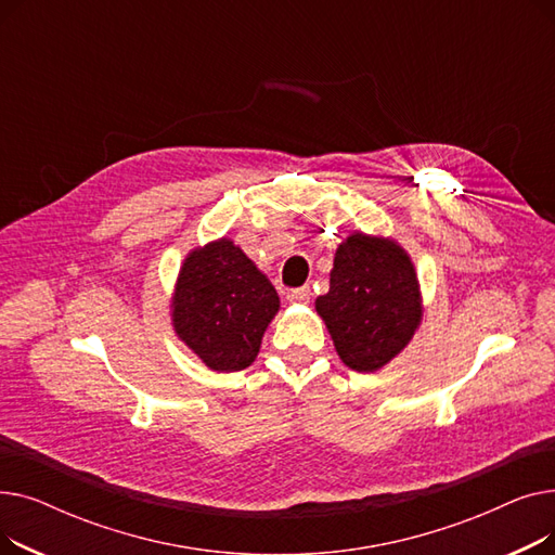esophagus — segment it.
Listing matches in <instances>:
<instances>
[{"label":"esophagus","mask_w":555,"mask_h":555,"mask_svg":"<svg viewBox=\"0 0 555 555\" xmlns=\"http://www.w3.org/2000/svg\"><path fill=\"white\" fill-rule=\"evenodd\" d=\"M310 287L304 285V287H297V289H289L287 293V301L289 304H308L310 301Z\"/></svg>","instance_id":"esophagus-1"}]
</instances>
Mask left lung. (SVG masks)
I'll return each instance as SVG.
<instances>
[{"mask_svg": "<svg viewBox=\"0 0 555 555\" xmlns=\"http://www.w3.org/2000/svg\"><path fill=\"white\" fill-rule=\"evenodd\" d=\"M339 360L353 371L387 366L423 319L416 268L393 238L353 231L339 243L331 289L314 301Z\"/></svg>", "mask_w": 555, "mask_h": 555, "instance_id": "left-lung-1", "label": "left lung"}]
</instances>
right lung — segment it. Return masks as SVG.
Instances as JSON below:
<instances>
[{
    "label": "right lung",
    "instance_id": "1",
    "mask_svg": "<svg viewBox=\"0 0 555 555\" xmlns=\"http://www.w3.org/2000/svg\"><path fill=\"white\" fill-rule=\"evenodd\" d=\"M279 295L270 279L231 238L195 247L184 258L170 319L191 351L214 371L247 369L274 314Z\"/></svg>",
    "mask_w": 555,
    "mask_h": 555
}]
</instances>
